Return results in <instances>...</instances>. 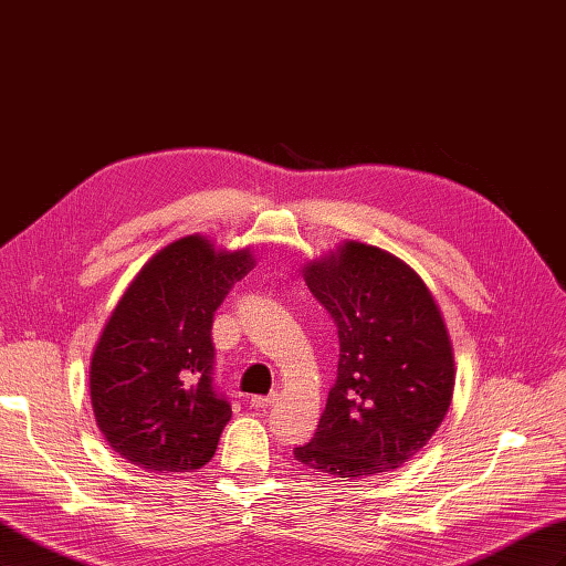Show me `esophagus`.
<instances>
[{
  "label": "esophagus",
  "mask_w": 566,
  "mask_h": 566,
  "mask_svg": "<svg viewBox=\"0 0 566 566\" xmlns=\"http://www.w3.org/2000/svg\"><path fill=\"white\" fill-rule=\"evenodd\" d=\"M273 401H276V394H271V397H252L250 406L260 410V408H269Z\"/></svg>",
  "instance_id": "esophagus-1"
}]
</instances>
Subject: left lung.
Returning a JSON list of instances; mask_svg holds the SVG:
<instances>
[{"label": "left lung", "instance_id": "8db88e82", "mask_svg": "<svg viewBox=\"0 0 566 566\" xmlns=\"http://www.w3.org/2000/svg\"><path fill=\"white\" fill-rule=\"evenodd\" d=\"M304 281L337 325L339 361L297 462L345 482L401 468L453 399V347L430 287L399 256L356 241L306 264Z\"/></svg>", "mask_w": 566, "mask_h": 566}]
</instances>
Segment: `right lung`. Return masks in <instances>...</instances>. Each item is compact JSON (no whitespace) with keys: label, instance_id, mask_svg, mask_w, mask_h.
<instances>
[{"label":"right lung","instance_id":"1","mask_svg":"<svg viewBox=\"0 0 566 566\" xmlns=\"http://www.w3.org/2000/svg\"><path fill=\"white\" fill-rule=\"evenodd\" d=\"M252 250L186 235L153 254L119 297L92 354L98 430L148 472H193L212 460L231 403L212 385V321Z\"/></svg>","mask_w":566,"mask_h":566}]
</instances>
